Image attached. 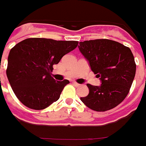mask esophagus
<instances>
[{
	"mask_svg": "<svg viewBox=\"0 0 146 146\" xmlns=\"http://www.w3.org/2000/svg\"><path fill=\"white\" fill-rule=\"evenodd\" d=\"M73 84L74 85V86H77V87H78V86H81L80 84H78V83L76 82H73Z\"/></svg>",
	"mask_w": 146,
	"mask_h": 146,
	"instance_id": "34e87169",
	"label": "esophagus"
}]
</instances>
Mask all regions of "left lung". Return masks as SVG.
<instances>
[{
	"label": "left lung",
	"instance_id": "left-lung-1",
	"mask_svg": "<svg viewBox=\"0 0 146 146\" xmlns=\"http://www.w3.org/2000/svg\"><path fill=\"white\" fill-rule=\"evenodd\" d=\"M78 48L102 82L100 86L87 84L90 92L82 102L95 111L115 108L128 95L136 73L130 48L106 38L80 42Z\"/></svg>",
	"mask_w": 146,
	"mask_h": 146
}]
</instances>
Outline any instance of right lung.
Instances as JSON below:
<instances>
[{
    "label": "right lung",
    "instance_id": "obj_1",
    "mask_svg": "<svg viewBox=\"0 0 146 146\" xmlns=\"http://www.w3.org/2000/svg\"><path fill=\"white\" fill-rule=\"evenodd\" d=\"M78 45V41L30 38L10 50L6 75L13 93L23 105L43 110L57 101L69 82H56L52 77L53 65Z\"/></svg>",
    "mask_w": 146,
    "mask_h": 146
}]
</instances>
